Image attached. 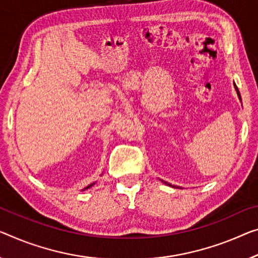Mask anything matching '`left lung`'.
Segmentation results:
<instances>
[{
  "instance_id": "left-lung-1",
  "label": "left lung",
  "mask_w": 258,
  "mask_h": 258,
  "mask_svg": "<svg viewBox=\"0 0 258 258\" xmlns=\"http://www.w3.org/2000/svg\"><path fill=\"white\" fill-rule=\"evenodd\" d=\"M234 88H235V91H236V93H237V97H239V99L241 100V96H240V92H239V90H237V88H236V85H235V83H234ZM160 181H162V180H160ZM164 182L165 184H167V185H169V187H172V188H180V187H176V185H174V184H170V183H168V182H166V181H162Z\"/></svg>"
}]
</instances>
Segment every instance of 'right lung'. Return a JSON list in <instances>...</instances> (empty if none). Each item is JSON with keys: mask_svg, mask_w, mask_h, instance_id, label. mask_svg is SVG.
<instances>
[{"mask_svg": "<svg viewBox=\"0 0 258 258\" xmlns=\"http://www.w3.org/2000/svg\"><path fill=\"white\" fill-rule=\"evenodd\" d=\"M94 184H96V182H93V183H91V184H89V185H88V187H85L84 189H82V191H84V190H88V189H90L91 187H93V185H94Z\"/></svg>", "mask_w": 258, "mask_h": 258, "instance_id": "1", "label": "right lung"}]
</instances>
